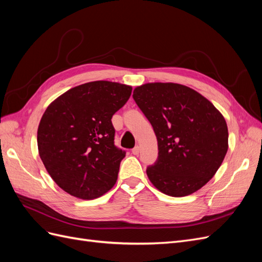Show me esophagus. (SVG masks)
<instances>
[{"instance_id": "esophagus-1", "label": "esophagus", "mask_w": 262, "mask_h": 262, "mask_svg": "<svg viewBox=\"0 0 262 262\" xmlns=\"http://www.w3.org/2000/svg\"><path fill=\"white\" fill-rule=\"evenodd\" d=\"M139 153H140V146H136L134 148H132V154L133 155H139Z\"/></svg>"}]
</instances>
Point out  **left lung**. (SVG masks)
Wrapping results in <instances>:
<instances>
[{
    "mask_svg": "<svg viewBox=\"0 0 262 262\" xmlns=\"http://www.w3.org/2000/svg\"><path fill=\"white\" fill-rule=\"evenodd\" d=\"M133 99L157 138V161L146 169L150 182L170 196L201 189L215 175L227 152L224 117L201 94L176 83L138 86Z\"/></svg>",
    "mask_w": 262,
    "mask_h": 262,
    "instance_id": "obj_1",
    "label": "left lung"
}]
</instances>
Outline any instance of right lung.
Returning <instances> with one entry per match:
<instances>
[{
    "label": "right lung",
    "instance_id": "right-lung-1",
    "mask_svg": "<svg viewBox=\"0 0 262 262\" xmlns=\"http://www.w3.org/2000/svg\"><path fill=\"white\" fill-rule=\"evenodd\" d=\"M131 92L120 83L90 82L62 94L46 109L37 132L39 156L69 194L96 199L116 184L125 152L115 145L112 118Z\"/></svg>",
    "mask_w": 262,
    "mask_h": 262
}]
</instances>
